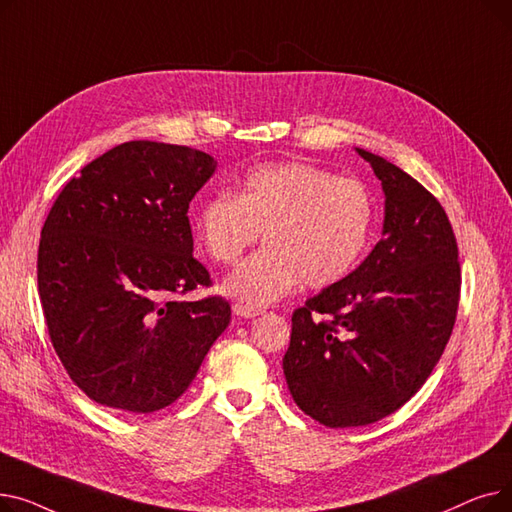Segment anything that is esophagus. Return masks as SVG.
<instances>
[{
  "label": "esophagus",
  "mask_w": 512,
  "mask_h": 512,
  "mask_svg": "<svg viewBox=\"0 0 512 512\" xmlns=\"http://www.w3.org/2000/svg\"><path fill=\"white\" fill-rule=\"evenodd\" d=\"M232 311H234L236 317H242V319H253V317L263 313V309H259V307H249V305H242V303H234Z\"/></svg>",
  "instance_id": "34e87169"
}]
</instances>
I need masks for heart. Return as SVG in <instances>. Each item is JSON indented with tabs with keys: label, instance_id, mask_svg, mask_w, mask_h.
<instances>
[{
	"label": "heart",
	"instance_id": "obj_1",
	"mask_svg": "<svg viewBox=\"0 0 512 512\" xmlns=\"http://www.w3.org/2000/svg\"><path fill=\"white\" fill-rule=\"evenodd\" d=\"M375 220L369 188L305 161L259 166L238 195L218 193L195 218V234L218 263H234L263 232L265 247L224 280L230 297L265 307L303 280L328 288L361 261Z\"/></svg>",
	"mask_w": 512,
	"mask_h": 512
}]
</instances>
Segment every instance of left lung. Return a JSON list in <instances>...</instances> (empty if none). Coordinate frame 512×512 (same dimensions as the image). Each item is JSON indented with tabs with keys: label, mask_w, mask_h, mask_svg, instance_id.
I'll return each mask as SVG.
<instances>
[{
	"label": "left lung",
	"mask_w": 512,
	"mask_h": 512,
	"mask_svg": "<svg viewBox=\"0 0 512 512\" xmlns=\"http://www.w3.org/2000/svg\"><path fill=\"white\" fill-rule=\"evenodd\" d=\"M357 153L382 182V240L292 313L282 359L294 402L326 427L369 425L405 405L440 361L461 294L459 249L438 199L388 159Z\"/></svg>",
	"instance_id": "left-lung-1"
}]
</instances>
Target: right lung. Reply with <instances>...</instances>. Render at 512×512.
<instances>
[{
	"instance_id": "right-lung-1",
	"label": "right lung",
	"mask_w": 512,
	"mask_h": 512,
	"mask_svg": "<svg viewBox=\"0 0 512 512\" xmlns=\"http://www.w3.org/2000/svg\"><path fill=\"white\" fill-rule=\"evenodd\" d=\"M215 168L191 147L122 143L47 215L37 259L47 332L72 382L103 407L166 409L230 324L222 297L174 299L211 284L186 213Z\"/></svg>"
}]
</instances>
